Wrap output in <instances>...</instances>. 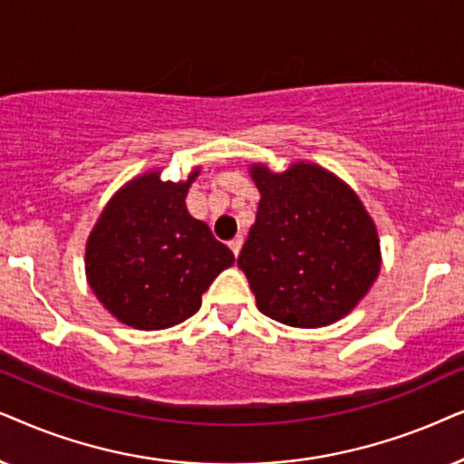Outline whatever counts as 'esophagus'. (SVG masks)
Instances as JSON below:
<instances>
[{"label": "esophagus", "instance_id": "1", "mask_svg": "<svg viewBox=\"0 0 464 464\" xmlns=\"http://www.w3.org/2000/svg\"><path fill=\"white\" fill-rule=\"evenodd\" d=\"M242 246H244V237L242 236H237V237H233L231 242H228V248L233 250V255H239V250H242Z\"/></svg>", "mask_w": 464, "mask_h": 464}]
</instances>
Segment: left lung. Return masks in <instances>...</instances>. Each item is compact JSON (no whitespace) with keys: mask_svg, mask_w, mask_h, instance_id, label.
<instances>
[{"mask_svg":"<svg viewBox=\"0 0 464 464\" xmlns=\"http://www.w3.org/2000/svg\"><path fill=\"white\" fill-rule=\"evenodd\" d=\"M252 180L261 203L237 265L258 310L301 329L343 318L380 274L378 231L362 203L312 163L284 174L255 165Z\"/></svg>","mask_w":464,"mask_h":464,"instance_id":"1","label":"left lung"}]
</instances>
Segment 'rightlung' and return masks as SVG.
Instances as JSON below:
<instances>
[{
    "mask_svg": "<svg viewBox=\"0 0 464 464\" xmlns=\"http://www.w3.org/2000/svg\"><path fill=\"white\" fill-rule=\"evenodd\" d=\"M188 182H160L159 171L112 197L86 244V277L103 307L141 331L193 316L201 295L236 263L206 222L187 209Z\"/></svg>",
    "mask_w": 464,
    "mask_h": 464,
    "instance_id": "obj_1",
    "label": "right lung"
}]
</instances>
